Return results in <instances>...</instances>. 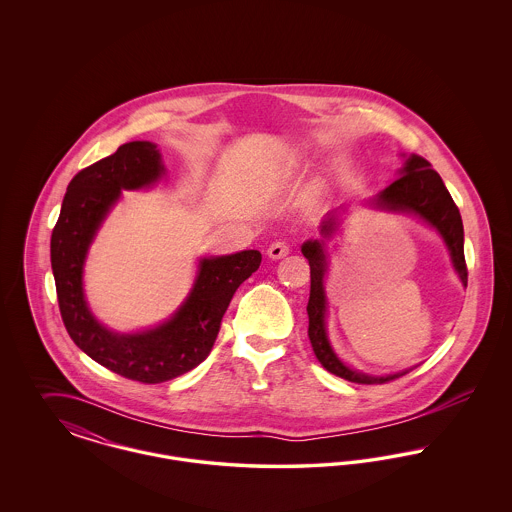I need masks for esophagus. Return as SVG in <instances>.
<instances>
[{"label": "esophagus", "instance_id": "34e87169", "mask_svg": "<svg viewBox=\"0 0 512 512\" xmlns=\"http://www.w3.org/2000/svg\"><path fill=\"white\" fill-rule=\"evenodd\" d=\"M267 253L272 261L284 259L290 253V245L286 244V242H274V244H270V247H268Z\"/></svg>", "mask_w": 512, "mask_h": 512}]
</instances>
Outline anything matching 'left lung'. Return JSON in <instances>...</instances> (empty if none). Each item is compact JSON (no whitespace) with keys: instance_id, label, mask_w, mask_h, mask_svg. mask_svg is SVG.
Instances as JSON below:
<instances>
[{"instance_id":"1","label":"left lung","mask_w":512,"mask_h":512,"mask_svg":"<svg viewBox=\"0 0 512 512\" xmlns=\"http://www.w3.org/2000/svg\"><path fill=\"white\" fill-rule=\"evenodd\" d=\"M374 205L388 209V211H399V213H413L420 219L432 224L443 242L451 253L453 267L457 270L461 282L466 286L468 282V270L464 261V230L463 219L459 213V207L455 205L453 197L447 192L441 176L432 169V165L420 157L411 155L405 161V167L399 171V178L391 182L390 186L374 197ZM343 211V207H341ZM340 211L330 213L320 224L322 240H309L301 245V253L309 261L311 267V295L307 305L309 315V340L313 345V351L317 355L320 365L328 372L340 376L347 382L355 384H386L395 378L405 376L409 370L390 374V376H370L365 372L351 370L349 366L343 365L338 355L334 353L328 336H326V293H324V274H326V251L324 242L332 238V234L338 230L340 224Z\"/></svg>"}]
</instances>
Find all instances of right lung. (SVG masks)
<instances>
[{"mask_svg": "<svg viewBox=\"0 0 512 512\" xmlns=\"http://www.w3.org/2000/svg\"><path fill=\"white\" fill-rule=\"evenodd\" d=\"M163 172L155 144H124L74 176L51 232L57 301L71 340L99 365L142 384L167 382L203 363L234 293L261 265L257 249L201 259L194 290L171 320L138 334H115L101 326L82 290L88 247L121 190L147 188Z\"/></svg>", "mask_w": 512, "mask_h": 512, "instance_id": "1", "label": "right lung"}]
</instances>
